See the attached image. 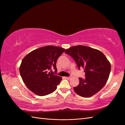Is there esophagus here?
<instances>
[{
	"instance_id": "1",
	"label": "esophagus",
	"mask_w": 125,
	"mask_h": 125,
	"mask_svg": "<svg viewBox=\"0 0 125 125\" xmlns=\"http://www.w3.org/2000/svg\"><path fill=\"white\" fill-rule=\"evenodd\" d=\"M66 79H68V80H70V79H71V77H66Z\"/></svg>"
}]
</instances>
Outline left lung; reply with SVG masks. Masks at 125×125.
Masks as SVG:
<instances>
[{"label": "left lung", "mask_w": 125, "mask_h": 125, "mask_svg": "<svg viewBox=\"0 0 125 125\" xmlns=\"http://www.w3.org/2000/svg\"><path fill=\"white\" fill-rule=\"evenodd\" d=\"M76 62L78 69H83L85 78H79V84L74 87L78 95L84 97L94 95L103 88L108 80L111 63L102 52L90 47L78 45L65 52Z\"/></svg>", "instance_id": "1"}]
</instances>
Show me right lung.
Wrapping results in <instances>:
<instances>
[{"label":"right lung","instance_id":"add662e5","mask_svg":"<svg viewBox=\"0 0 125 125\" xmlns=\"http://www.w3.org/2000/svg\"><path fill=\"white\" fill-rule=\"evenodd\" d=\"M65 49L49 45L36 49L22 59L20 73L27 88L37 95L44 96L54 92L62 78L52 74L57 71L56 62Z\"/></svg>","mask_w":125,"mask_h":125}]
</instances>
